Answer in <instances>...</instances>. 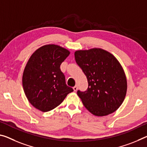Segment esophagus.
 <instances>
[{"instance_id": "34e87169", "label": "esophagus", "mask_w": 147, "mask_h": 147, "mask_svg": "<svg viewBox=\"0 0 147 147\" xmlns=\"http://www.w3.org/2000/svg\"><path fill=\"white\" fill-rule=\"evenodd\" d=\"M73 90H74V92H76V91H77V90H78V86H74V87H73Z\"/></svg>"}]
</instances>
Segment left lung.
<instances>
[{"label": "left lung", "mask_w": 147, "mask_h": 147, "mask_svg": "<svg viewBox=\"0 0 147 147\" xmlns=\"http://www.w3.org/2000/svg\"><path fill=\"white\" fill-rule=\"evenodd\" d=\"M74 57L88 79L87 90L77 92L84 107L97 116L115 112L127 92L126 76L120 62L101 48L77 50Z\"/></svg>", "instance_id": "left-lung-1"}]
</instances>
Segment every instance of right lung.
<instances>
[{
	"mask_svg": "<svg viewBox=\"0 0 147 147\" xmlns=\"http://www.w3.org/2000/svg\"><path fill=\"white\" fill-rule=\"evenodd\" d=\"M69 54L61 46L47 44L37 49L28 60L23 73V90L29 103L40 111L55 109L73 92L60 69Z\"/></svg>",
	"mask_w": 147,
	"mask_h": 147,
	"instance_id": "right-lung-1",
	"label": "right lung"
}]
</instances>
